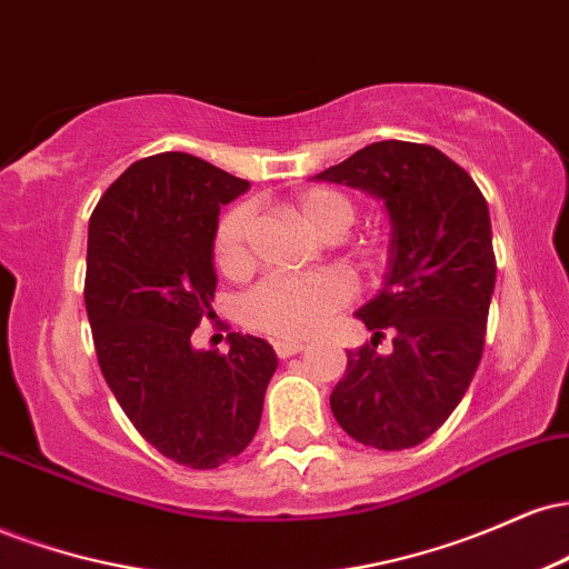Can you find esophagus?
Masks as SVG:
<instances>
[{"label":"esophagus","mask_w":569,"mask_h":569,"mask_svg":"<svg viewBox=\"0 0 569 569\" xmlns=\"http://www.w3.org/2000/svg\"><path fill=\"white\" fill-rule=\"evenodd\" d=\"M272 348H276L278 358H291V356H297V352H302L307 345L299 342V339H276V342H272Z\"/></svg>","instance_id":"obj_1"}]
</instances>
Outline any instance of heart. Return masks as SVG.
I'll use <instances>...</instances> for the list:
<instances>
[{
    "mask_svg": "<svg viewBox=\"0 0 569 569\" xmlns=\"http://www.w3.org/2000/svg\"><path fill=\"white\" fill-rule=\"evenodd\" d=\"M299 219L321 238H339L356 221V206L348 194L329 187L307 189L293 202ZM253 227V206L230 208L217 227L213 257L224 276H240L248 267V234ZM350 299V280L337 270L310 276H270L253 286L240 302L243 321L272 337H310L321 331L331 312Z\"/></svg>",
    "mask_w": 569,
    "mask_h": 569,
    "instance_id": "heart-1",
    "label": "heart"
}]
</instances>
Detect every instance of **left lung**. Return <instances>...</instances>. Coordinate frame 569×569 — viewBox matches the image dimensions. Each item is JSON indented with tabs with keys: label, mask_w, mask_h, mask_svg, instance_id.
I'll list each match as a JSON object with an SVG mask.
<instances>
[{
	"label": "left lung",
	"mask_w": 569,
	"mask_h": 569,
	"mask_svg": "<svg viewBox=\"0 0 569 569\" xmlns=\"http://www.w3.org/2000/svg\"><path fill=\"white\" fill-rule=\"evenodd\" d=\"M312 179L369 192L390 219L382 289L356 312L371 345L348 350L331 411L367 447H417L462 401L485 350L498 272L487 200L457 162L411 141L369 143ZM385 328L388 357L373 350Z\"/></svg>",
	"instance_id": "obj_1"
}]
</instances>
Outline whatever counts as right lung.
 Instances as JSON below:
<instances>
[{"label": "right lung", "instance_id": "right-lung-1", "mask_svg": "<svg viewBox=\"0 0 569 569\" xmlns=\"http://www.w3.org/2000/svg\"><path fill=\"white\" fill-rule=\"evenodd\" d=\"M251 187L187 152L128 168L88 224L84 307L103 380L136 430L179 466L219 468L251 443L278 369L270 342L198 350L211 316L221 206Z\"/></svg>", "mask_w": 569, "mask_h": 569}]
</instances>
